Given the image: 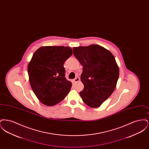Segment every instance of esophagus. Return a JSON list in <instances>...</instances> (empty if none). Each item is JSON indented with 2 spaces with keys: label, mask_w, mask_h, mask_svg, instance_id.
Returning a JSON list of instances; mask_svg holds the SVG:
<instances>
[{
  "label": "esophagus",
  "mask_w": 149,
  "mask_h": 149,
  "mask_svg": "<svg viewBox=\"0 0 149 149\" xmlns=\"http://www.w3.org/2000/svg\"><path fill=\"white\" fill-rule=\"evenodd\" d=\"M74 81L75 82H78V81H80V79H79V78H78V77H77V78H75V79H74Z\"/></svg>",
  "instance_id": "obj_1"
}]
</instances>
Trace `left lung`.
<instances>
[{"instance_id":"1","label":"left lung","mask_w":149,"mask_h":149,"mask_svg":"<svg viewBox=\"0 0 149 149\" xmlns=\"http://www.w3.org/2000/svg\"><path fill=\"white\" fill-rule=\"evenodd\" d=\"M73 54L83 66L79 93L85 104L97 108L113 92L119 78V68L113 55L98 45L73 47Z\"/></svg>"}]
</instances>
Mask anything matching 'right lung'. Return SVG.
I'll return each instance as SVG.
<instances>
[{
	"label": "right lung",
	"instance_id": "add662e5",
	"mask_svg": "<svg viewBox=\"0 0 149 149\" xmlns=\"http://www.w3.org/2000/svg\"><path fill=\"white\" fill-rule=\"evenodd\" d=\"M72 54L67 46H42L33 54L28 65L29 81L43 104L56 105L70 92L72 83L65 77L64 64Z\"/></svg>",
	"mask_w": 149,
	"mask_h": 149
}]
</instances>
